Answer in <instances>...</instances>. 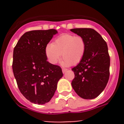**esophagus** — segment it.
I'll use <instances>...</instances> for the list:
<instances>
[{"label":"esophagus","instance_id":"obj_1","mask_svg":"<svg viewBox=\"0 0 124 124\" xmlns=\"http://www.w3.org/2000/svg\"><path fill=\"white\" fill-rule=\"evenodd\" d=\"M67 70H68L67 69H65V68H63V69H62V72H63V73H65Z\"/></svg>","mask_w":124,"mask_h":124}]
</instances>
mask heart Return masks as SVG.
Here are the masks:
<instances>
[{"mask_svg": "<svg viewBox=\"0 0 124 124\" xmlns=\"http://www.w3.org/2000/svg\"><path fill=\"white\" fill-rule=\"evenodd\" d=\"M86 50V43L83 37L64 34L55 39L52 44L45 48V55L51 64H56L62 54L63 59L61 61L63 66L76 65L82 61Z\"/></svg>", "mask_w": 124, "mask_h": 124, "instance_id": "obj_1", "label": "heart"}]
</instances>
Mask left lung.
<instances>
[{
  "label": "left lung",
  "instance_id": "left-lung-1",
  "mask_svg": "<svg viewBox=\"0 0 124 124\" xmlns=\"http://www.w3.org/2000/svg\"><path fill=\"white\" fill-rule=\"evenodd\" d=\"M70 31L85 38V56L72 70L75 78L72 86L79 96L93 99L104 90L109 76L110 59L106 42L92 28H73Z\"/></svg>",
  "mask_w": 124,
  "mask_h": 124
}]
</instances>
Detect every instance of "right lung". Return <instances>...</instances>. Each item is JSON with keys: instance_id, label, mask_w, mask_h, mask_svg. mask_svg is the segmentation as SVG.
Returning <instances> with one entry per match:
<instances>
[{"instance_id": "right-lung-1", "label": "right lung", "mask_w": 124, "mask_h": 124, "mask_svg": "<svg viewBox=\"0 0 124 124\" xmlns=\"http://www.w3.org/2000/svg\"><path fill=\"white\" fill-rule=\"evenodd\" d=\"M58 31L33 30L24 34L13 51V71L20 91L25 99L45 104L52 97L63 76L59 66L47 61L45 48Z\"/></svg>"}]
</instances>
